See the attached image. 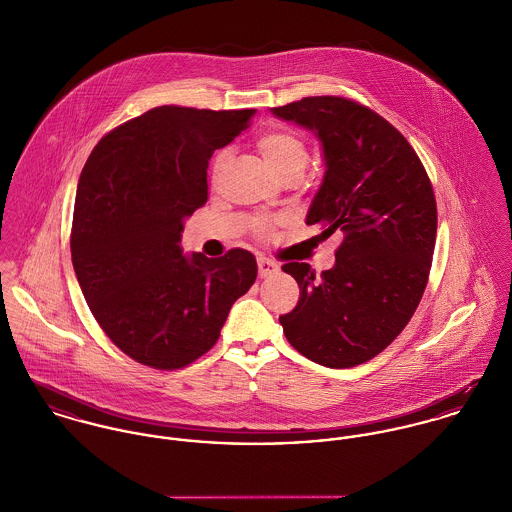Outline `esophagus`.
<instances>
[{"mask_svg": "<svg viewBox=\"0 0 512 512\" xmlns=\"http://www.w3.org/2000/svg\"><path fill=\"white\" fill-rule=\"evenodd\" d=\"M257 267H259V277L261 279H265V277H269V275L279 271V265L275 261H271V259H259Z\"/></svg>", "mask_w": 512, "mask_h": 512, "instance_id": "esophagus-1", "label": "esophagus"}]
</instances>
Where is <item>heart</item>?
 <instances>
[{
	"mask_svg": "<svg viewBox=\"0 0 512 512\" xmlns=\"http://www.w3.org/2000/svg\"><path fill=\"white\" fill-rule=\"evenodd\" d=\"M257 149L261 153V157L265 159L267 167L275 172L277 176H281L284 172L292 171V169H302L308 163V151L304 141L288 131V129H271L259 135L257 139ZM228 163V151H222L216 155L214 165H212V174L214 178H218V174L224 171ZM269 229L267 222H261L257 226V231L263 235Z\"/></svg>",
	"mask_w": 512,
	"mask_h": 512,
	"instance_id": "heart-1",
	"label": "heart"
}]
</instances>
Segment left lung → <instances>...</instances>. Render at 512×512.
Instances as JSON below:
<instances>
[{
  "label": "left lung",
  "instance_id": "obj_1",
  "mask_svg": "<svg viewBox=\"0 0 512 512\" xmlns=\"http://www.w3.org/2000/svg\"><path fill=\"white\" fill-rule=\"evenodd\" d=\"M271 112L322 143L326 171L306 224L343 235L320 277L308 263L283 265L300 298L279 322L310 361L361 365L397 338L424 294L438 228L430 178L402 133L353 100L314 96Z\"/></svg>",
  "mask_w": 512,
  "mask_h": 512
}]
</instances>
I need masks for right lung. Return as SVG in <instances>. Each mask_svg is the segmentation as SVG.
<instances>
[{
	"label": "right lung",
	"instance_id": "right-lung-1",
	"mask_svg": "<svg viewBox=\"0 0 512 512\" xmlns=\"http://www.w3.org/2000/svg\"><path fill=\"white\" fill-rule=\"evenodd\" d=\"M255 110L161 106L110 131L78 180L70 251L100 328L137 363L180 369L220 338L257 279L245 249L184 255V220L208 200V161Z\"/></svg>",
	"mask_w": 512,
	"mask_h": 512
}]
</instances>
